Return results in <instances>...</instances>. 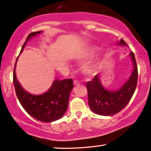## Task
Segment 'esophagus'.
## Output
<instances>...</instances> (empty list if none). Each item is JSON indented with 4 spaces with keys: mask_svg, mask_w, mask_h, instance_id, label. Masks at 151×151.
<instances>
[{
    "mask_svg": "<svg viewBox=\"0 0 151 151\" xmlns=\"http://www.w3.org/2000/svg\"><path fill=\"white\" fill-rule=\"evenodd\" d=\"M80 84V82L77 81V80H75V81H74V86H79Z\"/></svg>",
    "mask_w": 151,
    "mask_h": 151,
    "instance_id": "obj_1",
    "label": "esophagus"
}]
</instances>
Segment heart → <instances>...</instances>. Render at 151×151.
Wrapping results in <instances>:
<instances>
[{"mask_svg": "<svg viewBox=\"0 0 151 151\" xmlns=\"http://www.w3.org/2000/svg\"><path fill=\"white\" fill-rule=\"evenodd\" d=\"M97 49V47H92V51H94ZM96 66L94 64H87L83 67V71L85 73L88 74H91L92 73H94V72L96 71Z\"/></svg>", "mask_w": 151, "mask_h": 151, "instance_id": "heart-1", "label": "heart"}]
</instances>
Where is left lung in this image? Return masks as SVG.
<instances>
[{"instance_id": "left-lung-1", "label": "left lung", "mask_w": 151, "mask_h": 151, "mask_svg": "<svg viewBox=\"0 0 151 151\" xmlns=\"http://www.w3.org/2000/svg\"><path fill=\"white\" fill-rule=\"evenodd\" d=\"M117 45L128 46L123 39L118 42ZM129 56L131 57L133 70L128 79L118 90H109L104 88L99 74L86 83L88 105L94 113L103 116L112 115L121 111L131 99L137 87L138 72L133 52H130Z\"/></svg>"}]
</instances>
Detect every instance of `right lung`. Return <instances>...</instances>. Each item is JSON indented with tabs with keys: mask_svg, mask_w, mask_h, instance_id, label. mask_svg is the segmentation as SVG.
<instances>
[{
	"mask_svg": "<svg viewBox=\"0 0 151 151\" xmlns=\"http://www.w3.org/2000/svg\"><path fill=\"white\" fill-rule=\"evenodd\" d=\"M42 33V31L30 33L21 48L19 55L23 51L26 43L36 35ZM16 61L14 69V86L16 94L21 106L26 112L43 122H52L61 119L68 109L69 96L73 89V81L71 79H55L50 89L41 94H33L25 90L16 77Z\"/></svg>",
	"mask_w": 151,
	"mask_h": 151,
	"instance_id": "right-lung-1",
	"label": "right lung"
}]
</instances>
